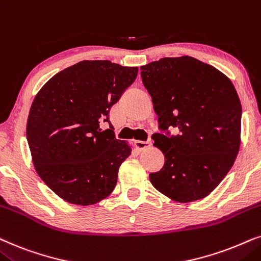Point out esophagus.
<instances>
[{
  "label": "esophagus",
  "mask_w": 261,
  "mask_h": 261,
  "mask_svg": "<svg viewBox=\"0 0 261 261\" xmlns=\"http://www.w3.org/2000/svg\"><path fill=\"white\" fill-rule=\"evenodd\" d=\"M135 144H136V148L138 150H144V149H148L150 147L151 142L150 141H136L135 142Z\"/></svg>",
  "instance_id": "obj_1"
}]
</instances>
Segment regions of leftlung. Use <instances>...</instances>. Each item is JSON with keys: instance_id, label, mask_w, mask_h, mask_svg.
Wrapping results in <instances>:
<instances>
[{"instance_id": "1", "label": "left lung", "mask_w": 261, "mask_h": 261, "mask_svg": "<svg viewBox=\"0 0 261 261\" xmlns=\"http://www.w3.org/2000/svg\"><path fill=\"white\" fill-rule=\"evenodd\" d=\"M160 127H178L171 138L152 135L165 154L161 171L149 179L178 203L203 199L234 165L241 143V102L229 77L213 65L181 56L141 67Z\"/></svg>"}]
</instances>
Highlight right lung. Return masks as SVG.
Returning <instances> with one entry per match:
<instances>
[{
	"mask_svg": "<svg viewBox=\"0 0 261 261\" xmlns=\"http://www.w3.org/2000/svg\"><path fill=\"white\" fill-rule=\"evenodd\" d=\"M137 72L111 61H82L37 93L26 125L31 156L40 179L68 203L93 205L116 187L133 145L116 140L110 110ZM106 121L110 128L103 130Z\"/></svg>",
	"mask_w": 261,
	"mask_h": 261,
	"instance_id": "1",
	"label": "right lung"
}]
</instances>
